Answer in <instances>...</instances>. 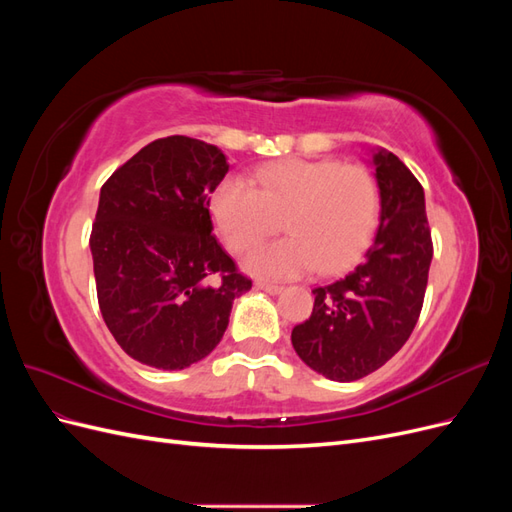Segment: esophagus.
Here are the masks:
<instances>
[{
    "label": "esophagus",
    "instance_id": "1",
    "mask_svg": "<svg viewBox=\"0 0 512 512\" xmlns=\"http://www.w3.org/2000/svg\"><path fill=\"white\" fill-rule=\"evenodd\" d=\"M256 288H260V290H267L269 294H277V292H282V290H284V286H280V284H273V282H265V280H258V282H256Z\"/></svg>",
    "mask_w": 512,
    "mask_h": 512
}]
</instances>
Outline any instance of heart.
Returning a JSON list of instances; mask_svg holds the SVG:
<instances>
[{"instance_id": "obj_1", "label": "heart", "mask_w": 512, "mask_h": 512, "mask_svg": "<svg viewBox=\"0 0 512 512\" xmlns=\"http://www.w3.org/2000/svg\"><path fill=\"white\" fill-rule=\"evenodd\" d=\"M211 211L230 252H245L284 220L288 239L260 245L245 258L258 275L290 277L350 267L369 245L380 218V185L363 164L282 160L262 166L254 188L226 179Z\"/></svg>"}]
</instances>
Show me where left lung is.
Listing matches in <instances>:
<instances>
[{
    "label": "left lung",
    "mask_w": 512,
    "mask_h": 512,
    "mask_svg": "<svg viewBox=\"0 0 512 512\" xmlns=\"http://www.w3.org/2000/svg\"><path fill=\"white\" fill-rule=\"evenodd\" d=\"M380 226L346 277L314 288L312 316L292 329L301 361L324 378L352 382L382 367L421 316L433 256L423 185L395 153L374 151Z\"/></svg>",
    "instance_id": "left-lung-1"
}]
</instances>
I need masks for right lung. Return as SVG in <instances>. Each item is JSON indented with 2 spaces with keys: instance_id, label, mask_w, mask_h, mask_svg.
I'll use <instances>...</instances> for the list:
<instances>
[{
  "instance_id": "obj_1",
  "label": "right lung",
  "mask_w": 512,
  "mask_h": 512,
  "mask_svg": "<svg viewBox=\"0 0 512 512\" xmlns=\"http://www.w3.org/2000/svg\"><path fill=\"white\" fill-rule=\"evenodd\" d=\"M224 153L190 136L149 143L100 190L89 247L100 312L134 361L185 369L220 344L235 297L252 288L211 235L209 194Z\"/></svg>"
}]
</instances>
